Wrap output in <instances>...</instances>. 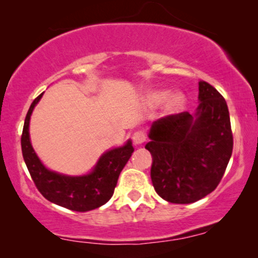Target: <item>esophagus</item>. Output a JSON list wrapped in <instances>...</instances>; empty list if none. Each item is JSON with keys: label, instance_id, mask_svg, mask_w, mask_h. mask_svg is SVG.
Instances as JSON below:
<instances>
[{"label": "esophagus", "instance_id": "1", "mask_svg": "<svg viewBox=\"0 0 258 258\" xmlns=\"http://www.w3.org/2000/svg\"><path fill=\"white\" fill-rule=\"evenodd\" d=\"M146 139H147V136H146V132H144V131H136L132 135V141H133V143L136 144V146L143 144L144 142H146Z\"/></svg>", "mask_w": 258, "mask_h": 258}]
</instances>
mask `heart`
Returning a JSON list of instances; mask_svg holds the SVG:
<instances>
[{
    "instance_id": "1",
    "label": "heart",
    "mask_w": 258,
    "mask_h": 258,
    "mask_svg": "<svg viewBox=\"0 0 258 258\" xmlns=\"http://www.w3.org/2000/svg\"><path fill=\"white\" fill-rule=\"evenodd\" d=\"M167 96L168 94L166 91L153 92V93H150L149 96L150 104L153 105L161 104V103L165 102ZM183 106H184V97L179 93L172 94V96L168 97V100L166 101V109L170 112H178L182 110Z\"/></svg>"
}]
</instances>
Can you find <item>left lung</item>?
Returning <instances> with one entry per match:
<instances>
[{
	"mask_svg": "<svg viewBox=\"0 0 258 258\" xmlns=\"http://www.w3.org/2000/svg\"><path fill=\"white\" fill-rule=\"evenodd\" d=\"M197 112L154 121L146 149L153 156L154 189L172 204H191L220 184L233 152L226 99L214 86L199 82Z\"/></svg>",
	"mask_w": 258,
	"mask_h": 258,
	"instance_id": "8db88e82",
	"label": "left lung"
}]
</instances>
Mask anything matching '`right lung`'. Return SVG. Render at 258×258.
I'll return each mask as SVG.
<instances>
[{
    "instance_id": "obj_1",
    "label": "right lung",
    "mask_w": 258,
    "mask_h": 258,
    "mask_svg": "<svg viewBox=\"0 0 258 258\" xmlns=\"http://www.w3.org/2000/svg\"><path fill=\"white\" fill-rule=\"evenodd\" d=\"M43 93L35 98L26 114L22 135L23 158L35 185L47 200L73 211L86 212L98 209L114 194L120 172L133 153L132 142L100 156L93 171L85 176H65L43 166L31 146L29 123L35 105Z\"/></svg>"
}]
</instances>
